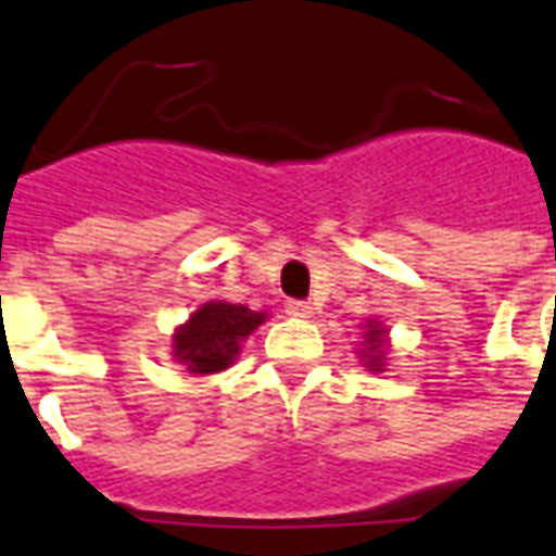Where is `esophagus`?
<instances>
[{
	"mask_svg": "<svg viewBox=\"0 0 556 556\" xmlns=\"http://www.w3.org/2000/svg\"><path fill=\"white\" fill-rule=\"evenodd\" d=\"M286 311H288V317H296V319L314 317V308H311V302H302V300L286 302Z\"/></svg>",
	"mask_w": 556,
	"mask_h": 556,
	"instance_id": "1",
	"label": "esophagus"
}]
</instances>
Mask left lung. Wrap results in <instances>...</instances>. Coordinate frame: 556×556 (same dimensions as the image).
<instances>
[{"instance_id": "left-lung-1", "label": "left lung", "mask_w": 556, "mask_h": 556, "mask_svg": "<svg viewBox=\"0 0 556 556\" xmlns=\"http://www.w3.org/2000/svg\"><path fill=\"white\" fill-rule=\"evenodd\" d=\"M359 359L368 371L382 374L386 371V359H388V328L377 319H368L363 328V345H359Z\"/></svg>"}]
</instances>
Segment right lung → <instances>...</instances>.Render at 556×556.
Listing matches in <instances>:
<instances>
[{
	"instance_id": "right-lung-1",
	"label": "right lung",
	"mask_w": 556,
	"mask_h": 556,
	"mask_svg": "<svg viewBox=\"0 0 556 556\" xmlns=\"http://www.w3.org/2000/svg\"><path fill=\"white\" fill-rule=\"evenodd\" d=\"M268 319L265 311H251L245 305H233L225 300L202 302L188 323L174 331L176 363H182L193 377H207L231 368L242 351V342Z\"/></svg>"
}]
</instances>
